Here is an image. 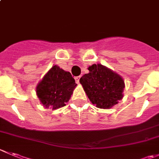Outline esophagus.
<instances>
[{
    "label": "esophagus",
    "instance_id": "esophagus-1",
    "mask_svg": "<svg viewBox=\"0 0 159 159\" xmlns=\"http://www.w3.org/2000/svg\"><path fill=\"white\" fill-rule=\"evenodd\" d=\"M80 78H81V77H80V76L75 77V81H76V83H77V84H78V83H79V79H80Z\"/></svg>",
    "mask_w": 159,
    "mask_h": 159
}]
</instances>
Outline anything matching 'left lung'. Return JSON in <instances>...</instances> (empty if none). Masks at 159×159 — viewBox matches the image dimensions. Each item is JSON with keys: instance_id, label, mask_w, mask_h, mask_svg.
<instances>
[{"instance_id": "8db88e82", "label": "left lung", "mask_w": 159, "mask_h": 159, "mask_svg": "<svg viewBox=\"0 0 159 159\" xmlns=\"http://www.w3.org/2000/svg\"><path fill=\"white\" fill-rule=\"evenodd\" d=\"M88 70L80 83L92 104L100 109H110L122 99L125 84L120 75L100 64H92Z\"/></svg>"}]
</instances>
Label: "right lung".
<instances>
[{
    "mask_svg": "<svg viewBox=\"0 0 159 159\" xmlns=\"http://www.w3.org/2000/svg\"><path fill=\"white\" fill-rule=\"evenodd\" d=\"M77 84L70 72L54 65L36 85V95L45 108L57 109L66 106Z\"/></svg>",
    "mask_w": 159,
    "mask_h": 159,
    "instance_id": "1",
    "label": "right lung"
}]
</instances>
